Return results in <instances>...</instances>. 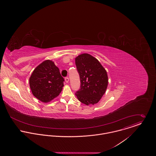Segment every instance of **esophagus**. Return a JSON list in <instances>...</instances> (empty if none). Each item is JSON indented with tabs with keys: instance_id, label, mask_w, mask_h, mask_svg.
I'll list each match as a JSON object with an SVG mask.
<instances>
[{
	"instance_id": "34e87169",
	"label": "esophagus",
	"mask_w": 156,
	"mask_h": 156,
	"mask_svg": "<svg viewBox=\"0 0 156 156\" xmlns=\"http://www.w3.org/2000/svg\"><path fill=\"white\" fill-rule=\"evenodd\" d=\"M65 80H66V83H68V82H69V78H68V77H66V78H65Z\"/></svg>"
}]
</instances>
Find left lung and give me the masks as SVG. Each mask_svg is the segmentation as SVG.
<instances>
[{"label":"left lung","mask_w":156,"mask_h":156,"mask_svg":"<svg viewBox=\"0 0 156 156\" xmlns=\"http://www.w3.org/2000/svg\"><path fill=\"white\" fill-rule=\"evenodd\" d=\"M75 63L81 83L80 89L75 94L81 103L94 105L106 92L108 85L107 72L96 58L88 53L77 56Z\"/></svg>","instance_id":"obj_1"}]
</instances>
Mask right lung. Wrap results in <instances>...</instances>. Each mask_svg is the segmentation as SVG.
Segmentation results:
<instances>
[{"mask_svg": "<svg viewBox=\"0 0 156 156\" xmlns=\"http://www.w3.org/2000/svg\"><path fill=\"white\" fill-rule=\"evenodd\" d=\"M64 79L59 69L50 60H46L35 68L29 78L33 95L43 103L58 97L64 87Z\"/></svg>", "mask_w": 156, "mask_h": 156, "instance_id": "1", "label": "right lung"}]
</instances>
